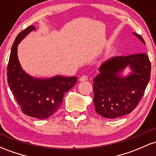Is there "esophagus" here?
I'll list each match as a JSON object with an SVG mask.
<instances>
[{
	"mask_svg": "<svg viewBox=\"0 0 156 156\" xmlns=\"http://www.w3.org/2000/svg\"><path fill=\"white\" fill-rule=\"evenodd\" d=\"M88 80V77H87V76H83L79 78L80 81H86V80Z\"/></svg>",
	"mask_w": 156,
	"mask_h": 156,
	"instance_id": "esophagus-1",
	"label": "esophagus"
}]
</instances>
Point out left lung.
<instances>
[{"label":"left lung","mask_w":156,"mask_h":156,"mask_svg":"<svg viewBox=\"0 0 156 156\" xmlns=\"http://www.w3.org/2000/svg\"><path fill=\"white\" fill-rule=\"evenodd\" d=\"M133 34L143 44L144 39ZM129 67L127 76L121 73ZM151 64L145 53L128 56H114L99 68V74L94 78V108L104 118L115 119L130 114L141 101L150 79Z\"/></svg>","instance_id":"8db88e82"}]
</instances>
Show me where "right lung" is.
Here are the masks:
<instances>
[{"mask_svg":"<svg viewBox=\"0 0 156 156\" xmlns=\"http://www.w3.org/2000/svg\"><path fill=\"white\" fill-rule=\"evenodd\" d=\"M34 30V26H28L16 37L7 67V80L23 112L29 117L44 119L60 108L64 95L76 85L78 78L62 76L35 78L23 70L17 56V45Z\"/></svg>","mask_w":156,"mask_h":156,"instance_id":"1","label":"right lung"}]
</instances>
